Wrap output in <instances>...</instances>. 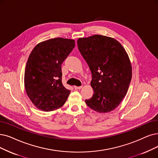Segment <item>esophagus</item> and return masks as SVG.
Instances as JSON below:
<instances>
[{
	"mask_svg": "<svg viewBox=\"0 0 158 158\" xmlns=\"http://www.w3.org/2000/svg\"><path fill=\"white\" fill-rule=\"evenodd\" d=\"M82 87V86H74V88L75 89H80Z\"/></svg>",
	"mask_w": 158,
	"mask_h": 158,
	"instance_id": "esophagus-1",
	"label": "esophagus"
}]
</instances>
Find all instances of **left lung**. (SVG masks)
Here are the masks:
<instances>
[{"instance_id":"1","label":"left lung","mask_w":158,"mask_h":158,"mask_svg":"<svg viewBox=\"0 0 158 158\" xmlns=\"http://www.w3.org/2000/svg\"><path fill=\"white\" fill-rule=\"evenodd\" d=\"M80 54L92 74L94 94L86 104L99 113L115 110L128 89L131 66L124 48L115 39L101 35L79 38Z\"/></svg>"}]
</instances>
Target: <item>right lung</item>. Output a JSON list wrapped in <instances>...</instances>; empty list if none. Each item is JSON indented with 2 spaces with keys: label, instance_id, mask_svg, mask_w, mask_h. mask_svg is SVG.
<instances>
[{
  "label": "right lung",
  "instance_id": "obj_1",
  "mask_svg": "<svg viewBox=\"0 0 158 158\" xmlns=\"http://www.w3.org/2000/svg\"><path fill=\"white\" fill-rule=\"evenodd\" d=\"M74 47V40L58 37L39 43L30 54L24 86L39 110L50 111L65 104L71 91L63 85L61 64Z\"/></svg>",
  "mask_w": 158,
  "mask_h": 158
}]
</instances>
